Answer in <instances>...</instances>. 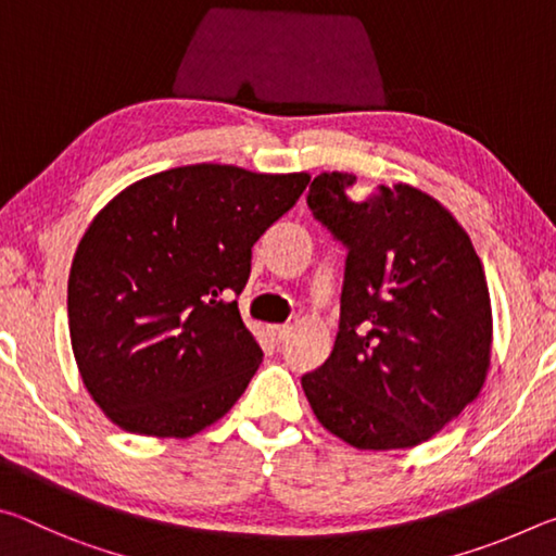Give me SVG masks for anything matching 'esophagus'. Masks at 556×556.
Here are the masks:
<instances>
[{
  "instance_id": "1",
  "label": "esophagus",
  "mask_w": 556,
  "mask_h": 556,
  "mask_svg": "<svg viewBox=\"0 0 556 556\" xmlns=\"http://www.w3.org/2000/svg\"><path fill=\"white\" fill-rule=\"evenodd\" d=\"M269 333L275 341H285V338L291 333V326L287 324H279V326H269Z\"/></svg>"
}]
</instances>
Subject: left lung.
I'll use <instances>...</instances> for the list:
<instances>
[{
    "label": "left lung",
    "instance_id": "1",
    "mask_svg": "<svg viewBox=\"0 0 556 556\" xmlns=\"http://www.w3.org/2000/svg\"><path fill=\"white\" fill-rule=\"evenodd\" d=\"M353 174H321L306 203L348 248L341 324L301 388L345 444L412 448L456 419L491 365L485 271L466 230L409 184L353 199Z\"/></svg>",
    "mask_w": 556,
    "mask_h": 556
}]
</instances>
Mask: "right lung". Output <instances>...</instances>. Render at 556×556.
I'll list each match as a JSON object with an SVG mask.
<instances>
[{
  "instance_id": "right-lung-1",
  "label": "right lung",
  "mask_w": 556,
  "mask_h": 556,
  "mask_svg": "<svg viewBox=\"0 0 556 556\" xmlns=\"http://www.w3.org/2000/svg\"><path fill=\"white\" fill-rule=\"evenodd\" d=\"M308 174L193 164L117 193L68 277L75 363L131 434L188 439L230 412L262 363L242 324L252 244L294 208Z\"/></svg>"
}]
</instances>
